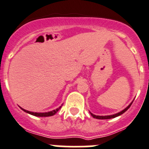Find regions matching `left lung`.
Instances as JSON below:
<instances>
[{
    "label": "left lung",
    "mask_w": 149,
    "mask_h": 149,
    "mask_svg": "<svg viewBox=\"0 0 149 149\" xmlns=\"http://www.w3.org/2000/svg\"><path fill=\"white\" fill-rule=\"evenodd\" d=\"M132 103H133V102H132ZM132 103H130V104L128 106V107H126V108H125V109H123L122 111H121V112H118V113H116V114H114V115H111V116H95V115L92 114V113H91V112H90V113H91V115L92 116L93 118H97V119H109V118H116V117H117V116H121V114H123V113H124V112H126V111L127 110V109H128L129 108H130V106H131Z\"/></svg>",
    "instance_id": "8db88e82"
}]
</instances>
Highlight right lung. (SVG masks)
<instances>
[{"label":"right lung","mask_w":149,"mask_h":149,"mask_svg":"<svg viewBox=\"0 0 149 149\" xmlns=\"http://www.w3.org/2000/svg\"><path fill=\"white\" fill-rule=\"evenodd\" d=\"M61 108V107H58V108L56 109H55V110L50 111V112H30V111L25 110V109H22V108H21V109H22L23 111H24L25 112L31 114V115H32V116H37V117H48V116H54V115H55V114L56 113V112H58V111Z\"/></svg>","instance_id":"right-lung-1"}]
</instances>
